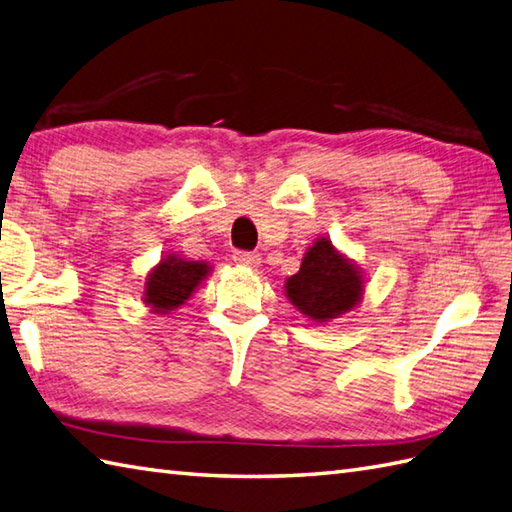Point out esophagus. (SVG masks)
I'll return each instance as SVG.
<instances>
[{"mask_svg": "<svg viewBox=\"0 0 512 512\" xmlns=\"http://www.w3.org/2000/svg\"><path fill=\"white\" fill-rule=\"evenodd\" d=\"M234 260L238 265H245V267H256L260 263L258 254L254 252H234Z\"/></svg>", "mask_w": 512, "mask_h": 512, "instance_id": "1", "label": "esophagus"}]
</instances>
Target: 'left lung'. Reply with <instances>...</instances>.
<instances>
[{
	"label": "left lung",
	"instance_id": "8db88e82",
	"mask_svg": "<svg viewBox=\"0 0 512 512\" xmlns=\"http://www.w3.org/2000/svg\"><path fill=\"white\" fill-rule=\"evenodd\" d=\"M285 291L295 309L322 324L355 309L363 295V278L359 267L339 254L328 238H317L298 274L287 278Z\"/></svg>",
	"mask_w": 512,
	"mask_h": 512
}]
</instances>
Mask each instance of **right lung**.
Wrapping results in <instances>:
<instances>
[{
	"instance_id": "right-lung-1",
	"label": "right lung",
	"mask_w": 512,
	"mask_h": 512,
	"mask_svg": "<svg viewBox=\"0 0 512 512\" xmlns=\"http://www.w3.org/2000/svg\"><path fill=\"white\" fill-rule=\"evenodd\" d=\"M210 274L208 263L168 254L160 260L144 285V304L153 313H168L190 300V295Z\"/></svg>"
}]
</instances>
